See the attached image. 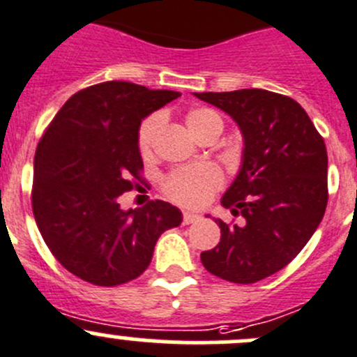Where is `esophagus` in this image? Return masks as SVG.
I'll return each mask as SVG.
<instances>
[{"mask_svg": "<svg viewBox=\"0 0 357 357\" xmlns=\"http://www.w3.org/2000/svg\"><path fill=\"white\" fill-rule=\"evenodd\" d=\"M200 219L199 214H193V212H183V225H192V222H197Z\"/></svg>", "mask_w": 357, "mask_h": 357, "instance_id": "34e87169", "label": "esophagus"}]
</instances>
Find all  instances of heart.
Returning a JSON list of instances; mask_svg holds the SVG:
<instances>
[{
    "label": "heart",
    "mask_w": 357,
    "mask_h": 357,
    "mask_svg": "<svg viewBox=\"0 0 357 357\" xmlns=\"http://www.w3.org/2000/svg\"><path fill=\"white\" fill-rule=\"evenodd\" d=\"M186 129L192 132L195 138H199L202 132L208 131L212 128L222 129V119L214 110L192 109L185 115ZM160 126V115L153 114L142 122L138 129V149L143 157L150 155L155 139V132ZM222 176L218 167L211 164H197L190 167L176 169L165 178V192L172 200L179 202L190 207H199L211 199L212 193L221 186Z\"/></svg>",
    "instance_id": "heart-1"
}]
</instances>
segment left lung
I'll use <instances>...</instances> for the list:
<instances>
[{
    "label": "left lung",
    "instance_id": "left-lung-1",
    "mask_svg": "<svg viewBox=\"0 0 357 357\" xmlns=\"http://www.w3.org/2000/svg\"><path fill=\"white\" fill-rule=\"evenodd\" d=\"M238 126V174L221 199L243 225L221 228V242L202 252L204 268L233 283H255L287 264L314 235L328 202V155L319 132L295 100L266 89L193 93Z\"/></svg>",
    "mask_w": 357,
    "mask_h": 357
}]
</instances>
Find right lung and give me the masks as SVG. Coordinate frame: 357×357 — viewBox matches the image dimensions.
<instances>
[{
	"instance_id": "1",
	"label": "right lung",
	"mask_w": 357,
	"mask_h": 357,
	"mask_svg": "<svg viewBox=\"0 0 357 357\" xmlns=\"http://www.w3.org/2000/svg\"><path fill=\"white\" fill-rule=\"evenodd\" d=\"M181 96L126 81L75 93L59 110L34 157L32 212L60 264L84 282L115 287L138 278L158 236L181 225L169 202L124 208L119 197L143 167V119Z\"/></svg>"
}]
</instances>
